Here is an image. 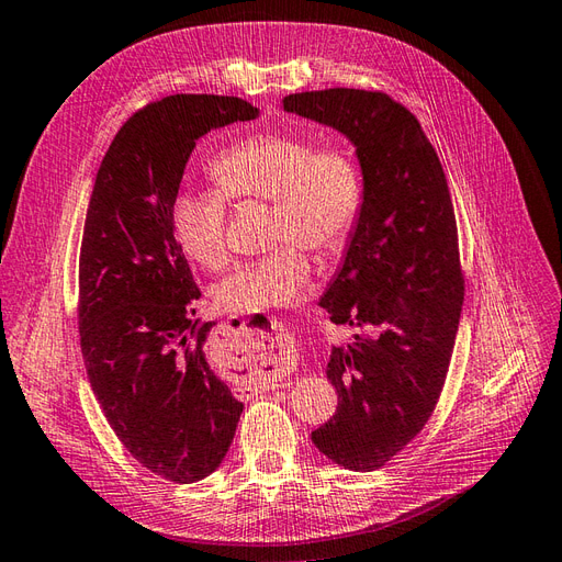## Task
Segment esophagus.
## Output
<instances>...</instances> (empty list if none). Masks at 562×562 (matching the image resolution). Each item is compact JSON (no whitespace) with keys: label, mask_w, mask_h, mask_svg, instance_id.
Instances as JSON below:
<instances>
[{"label":"esophagus","mask_w":562,"mask_h":562,"mask_svg":"<svg viewBox=\"0 0 562 562\" xmlns=\"http://www.w3.org/2000/svg\"><path fill=\"white\" fill-rule=\"evenodd\" d=\"M233 325H235L233 333L237 335V339H244V329H247V327H244V323L239 318H235ZM261 347H263V344H261ZM268 349L270 351H268L266 361H251V358H249V361H247V380L261 386V390H276V384L284 372V366H286V361H290V349H292V339H290V335L282 333L280 325H272V333L268 337Z\"/></svg>","instance_id":"obj_1"}]
</instances>
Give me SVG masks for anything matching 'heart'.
<instances>
[{"label": "heart", "mask_w": 562, "mask_h": 562, "mask_svg": "<svg viewBox=\"0 0 562 562\" xmlns=\"http://www.w3.org/2000/svg\"><path fill=\"white\" fill-rule=\"evenodd\" d=\"M217 190H182L170 209L172 233L192 261L218 270L229 261L227 201L272 199V241L266 256L241 263L215 286L227 311L263 313L296 304L311 278L299 244L335 254L347 244L361 209V176L341 147H315L294 133H258L227 147L211 164Z\"/></svg>", "instance_id": "obj_1"}]
</instances>
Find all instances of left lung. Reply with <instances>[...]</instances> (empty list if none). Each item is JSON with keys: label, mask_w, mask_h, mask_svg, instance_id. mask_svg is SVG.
<instances>
[{"label": "left lung", "mask_w": 562, "mask_h": 562, "mask_svg": "<svg viewBox=\"0 0 562 562\" xmlns=\"http://www.w3.org/2000/svg\"><path fill=\"white\" fill-rule=\"evenodd\" d=\"M282 106L341 133L361 164L363 201L321 306L368 335L333 347L339 404L311 439L333 463L370 472L425 427L449 372L465 292L451 192L418 119L384 92H301Z\"/></svg>", "instance_id": "8db88e82"}]
</instances>
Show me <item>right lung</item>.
<instances>
[{
	"instance_id": "right-lung-1",
	"label": "right lung",
	"mask_w": 562,
	"mask_h": 562,
	"mask_svg": "<svg viewBox=\"0 0 562 562\" xmlns=\"http://www.w3.org/2000/svg\"><path fill=\"white\" fill-rule=\"evenodd\" d=\"M256 116L218 94L144 106L113 137L85 218L78 325L90 386L137 463L178 484L223 463L244 404L206 361L215 323L194 318L201 292L170 209L196 139Z\"/></svg>"
}]
</instances>
